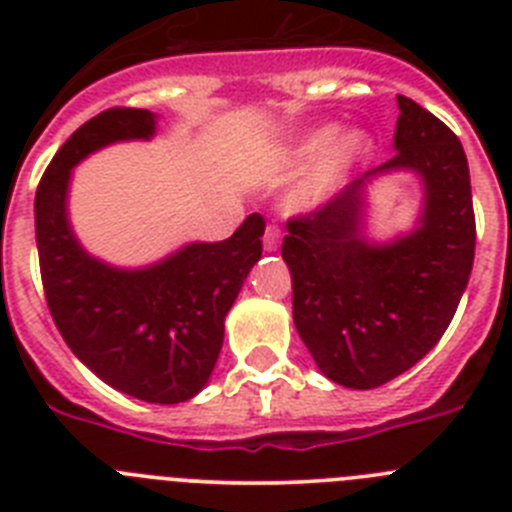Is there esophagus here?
Here are the masks:
<instances>
[{"label": "esophagus", "mask_w": 512, "mask_h": 512, "mask_svg": "<svg viewBox=\"0 0 512 512\" xmlns=\"http://www.w3.org/2000/svg\"><path fill=\"white\" fill-rule=\"evenodd\" d=\"M279 241H282V230H279L277 225H269L264 233V251L274 253L279 248Z\"/></svg>", "instance_id": "1"}]
</instances>
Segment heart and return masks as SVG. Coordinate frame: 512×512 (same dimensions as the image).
Returning a JSON list of instances; mask_svg holds the SVG:
<instances>
[{
  "label": "heart",
  "instance_id": "heart-1",
  "mask_svg": "<svg viewBox=\"0 0 512 512\" xmlns=\"http://www.w3.org/2000/svg\"><path fill=\"white\" fill-rule=\"evenodd\" d=\"M372 151V135L359 128L338 135L336 125H320L292 140L279 156V174H297L312 164L310 174L292 194V210L315 212L328 205L341 192L351 171L364 164Z\"/></svg>",
  "mask_w": 512,
  "mask_h": 512
}]
</instances>
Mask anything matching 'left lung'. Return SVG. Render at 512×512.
Wrapping results in <instances>:
<instances>
[{"label": "left lung", "mask_w": 512, "mask_h": 512, "mask_svg": "<svg viewBox=\"0 0 512 512\" xmlns=\"http://www.w3.org/2000/svg\"><path fill=\"white\" fill-rule=\"evenodd\" d=\"M395 156L336 200L289 220L282 259L292 318L323 377L372 390L418 364L449 328L474 264L467 153L436 115L397 97ZM410 170L424 200L416 225L390 242L365 235L368 189Z\"/></svg>", "instance_id": "left-lung-1"}]
</instances>
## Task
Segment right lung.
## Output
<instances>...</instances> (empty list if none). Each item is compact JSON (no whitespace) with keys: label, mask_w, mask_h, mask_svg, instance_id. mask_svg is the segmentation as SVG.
Here are the masks:
<instances>
[{"label":"right lung","mask_w":512,"mask_h":512,"mask_svg":"<svg viewBox=\"0 0 512 512\" xmlns=\"http://www.w3.org/2000/svg\"><path fill=\"white\" fill-rule=\"evenodd\" d=\"M156 120L117 107L84 122L40 179L35 241L45 300L76 359L122 395L176 405L210 382L225 315L261 259L264 217L253 212L225 241L187 243L148 266L92 256L69 217L74 166L112 143L151 140Z\"/></svg>","instance_id":"obj_1"}]
</instances>
